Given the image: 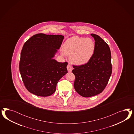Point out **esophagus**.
<instances>
[{"label":"esophagus","instance_id":"esophagus-1","mask_svg":"<svg viewBox=\"0 0 134 134\" xmlns=\"http://www.w3.org/2000/svg\"><path fill=\"white\" fill-rule=\"evenodd\" d=\"M67 70H68V71L69 72H72V71L73 70V68H72V66L70 65V64H68L67 66Z\"/></svg>","mask_w":134,"mask_h":134}]
</instances>
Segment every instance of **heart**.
Segmentation results:
<instances>
[{
  "instance_id": "obj_1",
  "label": "heart",
  "mask_w": 134,
  "mask_h": 134,
  "mask_svg": "<svg viewBox=\"0 0 134 134\" xmlns=\"http://www.w3.org/2000/svg\"><path fill=\"white\" fill-rule=\"evenodd\" d=\"M95 48V43L92 39L74 36L65 41L62 53L63 55H69L73 63L83 65L91 59Z\"/></svg>"
}]
</instances>
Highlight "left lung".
Returning a JSON list of instances; mask_svg holds the SVG:
<instances>
[{
    "label": "left lung",
    "mask_w": 134,
    "mask_h": 134,
    "mask_svg": "<svg viewBox=\"0 0 134 134\" xmlns=\"http://www.w3.org/2000/svg\"><path fill=\"white\" fill-rule=\"evenodd\" d=\"M95 40L93 55L87 63L73 65L75 76L74 86L81 96L89 97L101 93L105 88L112 73L110 48L101 38L91 34Z\"/></svg>",
    "instance_id": "1"
}]
</instances>
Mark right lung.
<instances>
[{
  "label": "right lung",
  "mask_w": 134,
  "mask_h": 134,
  "mask_svg": "<svg viewBox=\"0 0 134 134\" xmlns=\"http://www.w3.org/2000/svg\"><path fill=\"white\" fill-rule=\"evenodd\" d=\"M64 36L38 33L24 43L20 53L19 69L24 86L29 92L46 97L56 90L59 80L67 73V62L52 59Z\"/></svg>",
  "instance_id": "1"
}]
</instances>
